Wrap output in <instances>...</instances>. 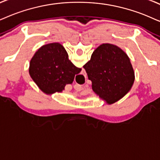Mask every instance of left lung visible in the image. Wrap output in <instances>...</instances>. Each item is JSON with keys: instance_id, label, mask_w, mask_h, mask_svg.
Masks as SVG:
<instances>
[{"instance_id": "obj_1", "label": "left lung", "mask_w": 160, "mask_h": 160, "mask_svg": "<svg viewBox=\"0 0 160 160\" xmlns=\"http://www.w3.org/2000/svg\"><path fill=\"white\" fill-rule=\"evenodd\" d=\"M83 68L94 92L108 105L128 94L134 82V72L128 56L113 44L99 46Z\"/></svg>"}]
</instances>
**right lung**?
<instances>
[{
  "mask_svg": "<svg viewBox=\"0 0 160 160\" xmlns=\"http://www.w3.org/2000/svg\"><path fill=\"white\" fill-rule=\"evenodd\" d=\"M29 74L42 92L47 94L62 92L81 72L68 59L65 48L59 43L41 46L29 63Z\"/></svg>",
  "mask_w": 160,
  "mask_h": 160,
  "instance_id": "1",
  "label": "right lung"
}]
</instances>
